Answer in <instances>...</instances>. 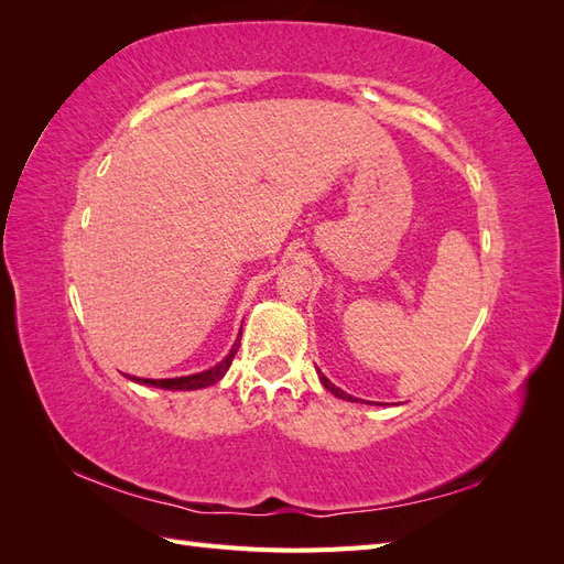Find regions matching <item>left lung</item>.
Wrapping results in <instances>:
<instances>
[{
	"mask_svg": "<svg viewBox=\"0 0 564 564\" xmlns=\"http://www.w3.org/2000/svg\"><path fill=\"white\" fill-rule=\"evenodd\" d=\"M319 381H322V386H324V388H327L329 392H334V395H336V398H344V400L357 402V400H352V398L348 395V392H344V390H340V388H336V386H334V383H332L329 379H324V377H322V373H319Z\"/></svg>",
	"mask_w": 564,
	"mask_h": 564,
	"instance_id": "1",
	"label": "left lung"
}]
</instances>
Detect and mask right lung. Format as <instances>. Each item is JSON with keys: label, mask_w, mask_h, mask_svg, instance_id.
<instances>
[{"label": "right lung", "mask_w": 564, "mask_h": 564, "mask_svg": "<svg viewBox=\"0 0 564 564\" xmlns=\"http://www.w3.org/2000/svg\"><path fill=\"white\" fill-rule=\"evenodd\" d=\"M240 336H242V332H240ZM237 348H240V340H235L232 350L216 367H212L207 371H199V373H191V377H178V379H135V377H129V379L135 381V383L155 386V388H164V390H197V388H207V386H212V383H216V381H220V379L226 377V371L232 365V357H235Z\"/></svg>", "instance_id": "1"}]
</instances>
